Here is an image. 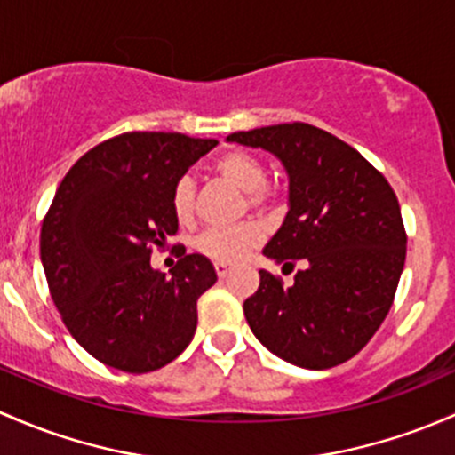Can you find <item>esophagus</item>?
I'll use <instances>...</instances> for the list:
<instances>
[{
	"label": "esophagus",
	"mask_w": 455,
	"mask_h": 455,
	"mask_svg": "<svg viewBox=\"0 0 455 455\" xmlns=\"http://www.w3.org/2000/svg\"><path fill=\"white\" fill-rule=\"evenodd\" d=\"M213 267H215V275H218L220 279H224V276L228 275V270H231V266L224 264V261H215Z\"/></svg>",
	"instance_id": "esophagus-1"
}]
</instances>
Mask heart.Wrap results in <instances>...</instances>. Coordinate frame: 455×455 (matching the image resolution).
Returning a JSON list of instances; mask_svg holds the SVG:
<instances>
[{"mask_svg": "<svg viewBox=\"0 0 455 455\" xmlns=\"http://www.w3.org/2000/svg\"><path fill=\"white\" fill-rule=\"evenodd\" d=\"M213 172L220 179L228 180L237 189L246 191V203L259 212H270L279 204V191L266 183V165L252 152L233 148L224 152L213 161ZM172 213L180 227H188L194 220V183L189 176H183L174 183L172 189ZM264 237V228L257 222H242L228 228H207L196 237L194 246L200 255L209 257L213 261H231L242 259L248 251L257 246Z\"/></svg>", "mask_w": 455, "mask_h": 455, "instance_id": "b5f03b06", "label": "heart"}]
</instances>
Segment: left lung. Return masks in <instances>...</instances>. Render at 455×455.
Returning <instances> with one entry per match:
<instances>
[{
    "instance_id": "obj_1",
    "label": "left lung",
    "mask_w": 455,
    "mask_h": 455,
    "mask_svg": "<svg viewBox=\"0 0 455 455\" xmlns=\"http://www.w3.org/2000/svg\"><path fill=\"white\" fill-rule=\"evenodd\" d=\"M228 141L264 148L290 176V212L264 255L294 281L259 270L243 300L257 340L290 364L331 368L351 360L388 315L405 264L399 200L355 148L312 124L233 132Z\"/></svg>"
}]
</instances>
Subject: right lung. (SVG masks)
<instances>
[{"label":"right lung","instance_id":"right-lung-1","mask_svg":"<svg viewBox=\"0 0 455 455\" xmlns=\"http://www.w3.org/2000/svg\"><path fill=\"white\" fill-rule=\"evenodd\" d=\"M215 140L132 131L84 152L43 218L41 261L52 300L84 351L117 371H156L188 348L212 261L174 246L172 276L152 270L179 222L172 189Z\"/></svg>","mask_w":455,"mask_h":455}]
</instances>
